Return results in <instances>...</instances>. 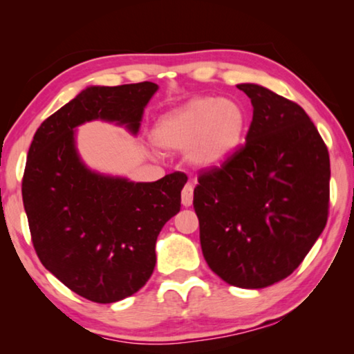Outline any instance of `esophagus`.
I'll return each instance as SVG.
<instances>
[{
  "label": "esophagus",
  "instance_id": "1",
  "mask_svg": "<svg viewBox=\"0 0 354 354\" xmlns=\"http://www.w3.org/2000/svg\"><path fill=\"white\" fill-rule=\"evenodd\" d=\"M181 198H183V205L185 207L192 206V201H194V185L192 184L184 185V189L181 192Z\"/></svg>",
  "mask_w": 354,
  "mask_h": 354
}]
</instances>
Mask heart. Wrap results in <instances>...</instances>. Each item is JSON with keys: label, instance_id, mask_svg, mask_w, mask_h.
Listing matches in <instances>:
<instances>
[{"label": "heart", "instance_id": "obj_1", "mask_svg": "<svg viewBox=\"0 0 354 354\" xmlns=\"http://www.w3.org/2000/svg\"><path fill=\"white\" fill-rule=\"evenodd\" d=\"M247 115L241 104L212 97L196 98L171 111L156 123L153 137L171 151L189 149L194 165L214 167L241 145Z\"/></svg>", "mask_w": 354, "mask_h": 354}]
</instances>
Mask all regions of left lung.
<instances>
[{"mask_svg": "<svg viewBox=\"0 0 354 354\" xmlns=\"http://www.w3.org/2000/svg\"><path fill=\"white\" fill-rule=\"evenodd\" d=\"M245 145L194 190L203 256L225 283L262 289L303 262L329 214V154L301 106L257 84Z\"/></svg>", "mask_w": 354, "mask_h": 354, "instance_id": "8db88e82", "label": "left lung"}]
</instances>
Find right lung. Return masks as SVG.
<instances>
[{
	"label": "right lung",
	"instance_id": "obj_1",
	"mask_svg": "<svg viewBox=\"0 0 354 354\" xmlns=\"http://www.w3.org/2000/svg\"><path fill=\"white\" fill-rule=\"evenodd\" d=\"M154 82L88 87L35 131L21 181L35 253L48 272L95 303L131 297L151 277L156 241L181 209L187 176L129 183L84 167L75 148L77 124L103 118L136 134Z\"/></svg>",
	"mask_w": 354,
	"mask_h": 354
}]
</instances>
